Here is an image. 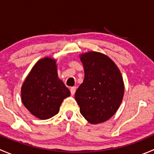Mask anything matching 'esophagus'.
I'll return each mask as SVG.
<instances>
[{
    "instance_id": "34e87169",
    "label": "esophagus",
    "mask_w": 154,
    "mask_h": 154,
    "mask_svg": "<svg viewBox=\"0 0 154 154\" xmlns=\"http://www.w3.org/2000/svg\"><path fill=\"white\" fill-rule=\"evenodd\" d=\"M76 89H77V88H76V86H73V87H71V89H70V91H71V95H74V94H75Z\"/></svg>"
}]
</instances>
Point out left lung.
I'll list each match as a JSON object with an SVG mask.
<instances>
[{
  "instance_id": "obj_1",
  "label": "left lung",
  "mask_w": 154,
  "mask_h": 154,
  "mask_svg": "<svg viewBox=\"0 0 154 154\" xmlns=\"http://www.w3.org/2000/svg\"><path fill=\"white\" fill-rule=\"evenodd\" d=\"M84 80L75 93L82 116L92 125L103 123L117 112L123 100L125 84L116 63L105 54H80Z\"/></svg>"
}]
</instances>
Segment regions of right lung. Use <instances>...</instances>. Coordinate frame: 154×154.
<instances>
[{
  "label": "right lung",
  "instance_id": "1",
  "mask_svg": "<svg viewBox=\"0 0 154 154\" xmlns=\"http://www.w3.org/2000/svg\"><path fill=\"white\" fill-rule=\"evenodd\" d=\"M21 93L24 106L42 120L57 115L63 100L71 94L58 77L57 60L51 57H44L34 65L21 86Z\"/></svg>",
  "mask_w": 154,
  "mask_h": 154
}]
</instances>
